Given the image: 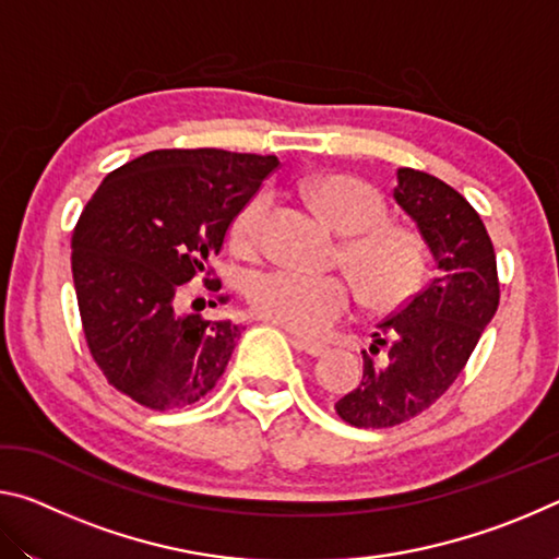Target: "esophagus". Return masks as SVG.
Masks as SVG:
<instances>
[{
	"mask_svg": "<svg viewBox=\"0 0 559 559\" xmlns=\"http://www.w3.org/2000/svg\"><path fill=\"white\" fill-rule=\"evenodd\" d=\"M293 347H296L298 353H306V355H310V357H320V355L328 353L325 345L313 343V340H306V337H296V340H293Z\"/></svg>",
	"mask_w": 559,
	"mask_h": 559,
	"instance_id": "1",
	"label": "esophagus"
}]
</instances>
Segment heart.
I'll list each match as a JSON object with an SVG mask.
<instances>
[{"label": "heart", "instance_id": "heart-1", "mask_svg": "<svg viewBox=\"0 0 559 559\" xmlns=\"http://www.w3.org/2000/svg\"><path fill=\"white\" fill-rule=\"evenodd\" d=\"M310 197L330 224L349 234L345 263L372 308H396L412 296L424 271L416 236L386 224V202L372 185L347 175H325L310 182ZM269 192L253 194L231 224V239L241 251L257 249ZM253 313L300 335H323L353 313L357 290L345 276H318L296 269L259 271L246 281Z\"/></svg>", "mask_w": 559, "mask_h": 559}]
</instances>
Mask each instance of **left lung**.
I'll use <instances>...</instances> for the list:
<instances>
[{
    "label": "left lung",
    "instance_id": "left-lung-1",
    "mask_svg": "<svg viewBox=\"0 0 559 559\" xmlns=\"http://www.w3.org/2000/svg\"><path fill=\"white\" fill-rule=\"evenodd\" d=\"M394 200L429 246L437 273L427 288L382 320L362 353L357 390L337 400L340 419L357 429H386L414 419L456 382L500 298L496 251L478 212L439 177L396 169Z\"/></svg>",
    "mask_w": 559,
    "mask_h": 559
}]
</instances>
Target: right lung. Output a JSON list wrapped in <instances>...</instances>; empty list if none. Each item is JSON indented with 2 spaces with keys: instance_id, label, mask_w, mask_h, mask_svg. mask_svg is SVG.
<instances>
[{
  "instance_id": "1",
  "label": "right lung",
  "mask_w": 559,
  "mask_h": 559,
  "mask_svg": "<svg viewBox=\"0 0 559 559\" xmlns=\"http://www.w3.org/2000/svg\"><path fill=\"white\" fill-rule=\"evenodd\" d=\"M278 165L214 147L153 150L103 179L73 229L71 271L88 349L118 392L169 412L219 382L243 328L185 313V283L219 286L210 259Z\"/></svg>"
}]
</instances>
